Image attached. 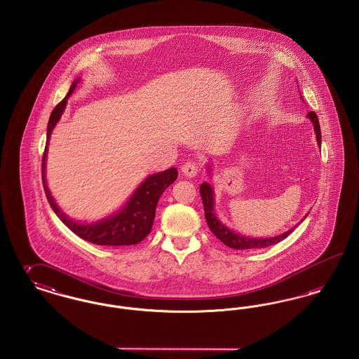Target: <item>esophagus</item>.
Listing matches in <instances>:
<instances>
[{
    "mask_svg": "<svg viewBox=\"0 0 359 359\" xmlns=\"http://www.w3.org/2000/svg\"><path fill=\"white\" fill-rule=\"evenodd\" d=\"M198 171H199V165L195 161H187L182 165V172L187 177H194L198 173Z\"/></svg>",
    "mask_w": 359,
    "mask_h": 359,
    "instance_id": "obj_1",
    "label": "esophagus"
}]
</instances>
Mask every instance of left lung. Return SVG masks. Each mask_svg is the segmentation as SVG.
<instances>
[{"instance_id": "1", "label": "left lung", "mask_w": 359, "mask_h": 359, "mask_svg": "<svg viewBox=\"0 0 359 359\" xmlns=\"http://www.w3.org/2000/svg\"><path fill=\"white\" fill-rule=\"evenodd\" d=\"M303 98V97H302ZM308 118L312 121L313 123V129H315V133H316V140H318V144L320 147L322 144V133H320V125H319V120H318V116L315 111H309L307 114ZM201 196H202V201H203V207H205V217L207 224L210 227V230L212 231V234L222 241L223 243L231 249H261V248H268V246H272L274 243H278L280 241L287 238L290 236V233L294 230L290 229L288 231L277 236V237H271V238H249V237H245L239 233H236L233 230H230L229 227H226L215 215L214 212V191L211 186L208 183H203L201 186ZM307 217V215H306ZM304 217V218H306Z\"/></svg>"}]
</instances>
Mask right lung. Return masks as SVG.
<instances>
[{
  "mask_svg": "<svg viewBox=\"0 0 359 359\" xmlns=\"http://www.w3.org/2000/svg\"><path fill=\"white\" fill-rule=\"evenodd\" d=\"M78 82H79V79L72 82L67 95L55 106V109L52 110L51 116H50V121H48L47 144H46L43 161H41V177H43V186H44L47 201L51 205L53 212L59 217V219L65 223L72 233H75L78 237H81L85 241H88L95 245H102V246L136 245L151 233L154 215H156L154 214L156 205H157L161 194L177 179L176 168H170L167 171L158 172V173L148 176L147 180H144V183L135 191V194L128 201V203L122 207V210L104 218L102 221L90 223V224H82V223L75 222L69 218L55 203L51 192L47 187L46 160H47L48 141H50L55 125L57 123V121L60 120V117L66 109L67 98L75 90Z\"/></svg>",
  "mask_w": 359,
  "mask_h": 359,
  "instance_id": "1",
  "label": "right lung"
}]
</instances>
